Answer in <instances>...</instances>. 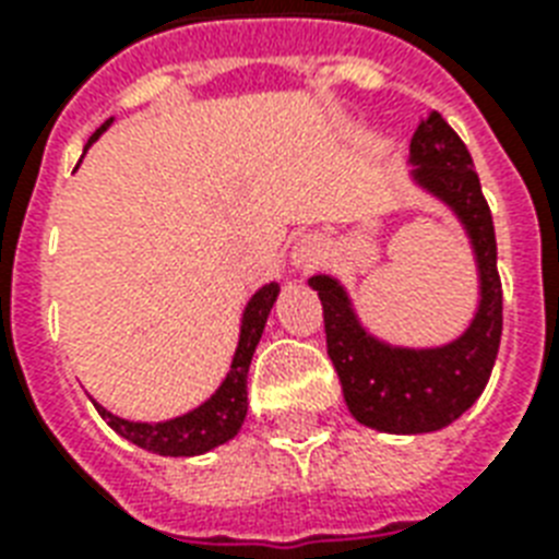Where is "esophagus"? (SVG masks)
<instances>
[{"instance_id":"obj_1","label":"esophagus","mask_w":559,"mask_h":559,"mask_svg":"<svg viewBox=\"0 0 559 559\" xmlns=\"http://www.w3.org/2000/svg\"><path fill=\"white\" fill-rule=\"evenodd\" d=\"M324 254H328V246H324L322 237L316 235L301 237V240L293 246V263H296L298 270H316V266L324 261Z\"/></svg>"}]
</instances>
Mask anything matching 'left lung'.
I'll return each instance as SVG.
<instances>
[{
	"mask_svg": "<svg viewBox=\"0 0 559 559\" xmlns=\"http://www.w3.org/2000/svg\"><path fill=\"white\" fill-rule=\"evenodd\" d=\"M408 179L455 214L473 249L478 305L455 340L432 348L391 345L368 331L348 289L333 275L307 281L319 293L328 357L340 373L348 412L389 435L438 432L455 424L485 391L502 340V281L496 231L473 156L438 112H426L408 144Z\"/></svg>",
	"mask_w": 559,
	"mask_h": 559,
	"instance_id": "left-lung-1",
	"label": "left lung"
}]
</instances>
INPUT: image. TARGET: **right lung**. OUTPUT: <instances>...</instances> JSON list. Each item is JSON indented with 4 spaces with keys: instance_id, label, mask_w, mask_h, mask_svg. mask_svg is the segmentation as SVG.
<instances>
[{
    "instance_id": "1",
    "label": "right lung",
    "mask_w": 559,
    "mask_h": 559,
    "mask_svg": "<svg viewBox=\"0 0 559 559\" xmlns=\"http://www.w3.org/2000/svg\"><path fill=\"white\" fill-rule=\"evenodd\" d=\"M112 124V118L92 133L86 147L92 142H98V135ZM281 284L270 281L254 293L243 307L240 316V333H237V348L231 357V368H228L226 380L219 382L217 391L209 400H202L200 406L186 412V415L170 417V420H127V417L112 415L109 408H104L98 400H92V406L98 408V415L116 429L121 438H127L135 447H142L156 455H170V459H191V455H202V452L217 450L219 443H228L240 432V426L246 420V377H249V366H252L254 348L263 336L266 319H270L272 305L278 301Z\"/></svg>"
}]
</instances>
